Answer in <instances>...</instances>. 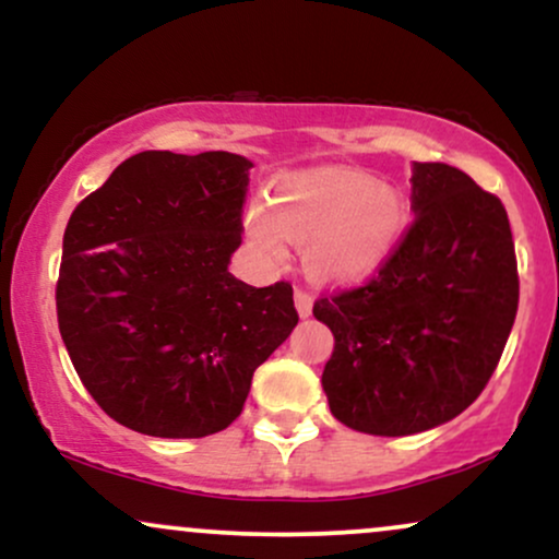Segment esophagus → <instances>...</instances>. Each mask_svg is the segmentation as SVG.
<instances>
[{"instance_id":"esophagus-1","label":"esophagus","mask_w":559,"mask_h":559,"mask_svg":"<svg viewBox=\"0 0 559 559\" xmlns=\"http://www.w3.org/2000/svg\"><path fill=\"white\" fill-rule=\"evenodd\" d=\"M294 301H297L299 316L307 318L312 312V301H316V297H312V292H307V288L297 286V288H294Z\"/></svg>"}]
</instances>
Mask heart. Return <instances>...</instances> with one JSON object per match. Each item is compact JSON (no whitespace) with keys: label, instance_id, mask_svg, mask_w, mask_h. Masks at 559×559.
I'll return each mask as SVG.
<instances>
[{"label":"heart","instance_id":"b5f03b06","mask_svg":"<svg viewBox=\"0 0 559 559\" xmlns=\"http://www.w3.org/2000/svg\"><path fill=\"white\" fill-rule=\"evenodd\" d=\"M252 241L273 260L299 243L312 278L349 284L376 273L407 228V204L391 183L355 170L294 176L273 191L271 213L247 217Z\"/></svg>","mask_w":559,"mask_h":559}]
</instances>
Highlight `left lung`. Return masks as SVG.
Wrapping results in <instances>:
<instances>
[{
    "mask_svg": "<svg viewBox=\"0 0 559 559\" xmlns=\"http://www.w3.org/2000/svg\"><path fill=\"white\" fill-rule=\"evenodd\" d=\"M413 223L376 275L323 294L333 333L323 391L333 418L409 436L457 418L486 389L518 316L504 204L463 170L415 163Z\"/></svg>",
    "mask_w": 559,
    "mask_h": 559,
    "instance_id": "left-lung-1",
    "label": "left lung"
}]
</instances>
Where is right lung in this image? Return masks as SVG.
I'll return each mask as SVG.
<instances>
[{"label": "right lung", "mask_w": 559, "mask_h": 559, "mask_svg": "<svg viewBox=\"0 0 559 559\" xmlns=\"http://www.w3.org/2000/svg\"><path fill=\"white\" fill-rule=\"evenodd\" d=\"M249 168L230 152H139L70 215L57 323L83 386L131 431L228 428L299 323L288 281L258 288L228 273Z\"/></svg>", "instance_id": "1"}]
</instances>
